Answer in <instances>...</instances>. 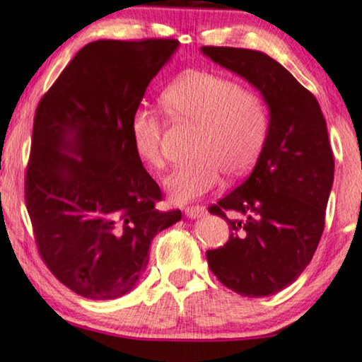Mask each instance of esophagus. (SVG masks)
Wrapping results in <instances>:
<instances>
[{
	"mask_svg": "<svg viewBox=\"0 0 362 362\" xmlns=\"http://www.w3.org/2000/svg\"><path fill=\"white\" fill-rule=\"evenodd\" d=\"M206 209L202 206H187L185 209V214L187 217H191V219H196V217H201L206 214Z\"/></svg>",
	"mask_w": 362,
	"mask_h": 362,
	"instance_id": "1",
	"label": "esophagus"
}]
</instances>
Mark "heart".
Wrapping results in <instances>:
<instances>
[{
    "mask_svg": "<svg viewBox=\"0 0 362 362\" xmlns=\"http://www.w3.org/2000/svg\"><path fill=\"white\" fill-rule=\"evenodd\" d=\"M173 122L199 127L192 160L165 180L176 202L196 199L221 182L222 171L240 176L250 170L269 132V108L255 90L209 71H189L175 78L161 93ZM130 136L136 155L153 171L166 166L165 122L156 112L133 113Z\"/></svg>",
    "mask_w": 362,
    "mask_h": 362,
    "instance_id": "heart-1",
    "label": "heart"
}]
</instances>
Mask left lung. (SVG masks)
Returning <instances> with one entry per match:
<instances>
[{"label": "left lung", "instance_id": "obj_1", "mask_svg": "<svg viewBox=\"0 0 362 362\" xmlns=\"http://www.w3.org/2000/svg\"><path fill=\"white\" fill-rule=\"evenodd\" d=\"M202 52L249 81L270 110L254 171L209 207L227 221L230 235L206 252L207 265L242 296L279 293L306 269L325 229L334 177L326 120L313 93L265 52L216 46Z\"/></svg>", "mask_w": 362, "mask_h": 362}]
</instances>
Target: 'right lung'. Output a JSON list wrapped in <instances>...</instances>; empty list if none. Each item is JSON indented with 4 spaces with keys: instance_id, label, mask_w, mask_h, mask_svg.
Masks as SVG:
<instances>
[{
    "instance_id": "right-lung-1",
    "label": "right lung",
    "mask_w": 362,
    "mask_h": 362,
    "mask_svg": "<svg viewBox=\"0 0 362 362\" xmlns=\"http://www.w3.org/2000/svg\"><path fill=\"white\" fill-rule=\"evenodd\" d=\"M177 44L88 42L37 103L24 177L34 240L52 275L86 298L128 293L153 237L181 219L180 209H156L161 189L130 136L148 83Z\"/></svg>"
}]
</instances>
